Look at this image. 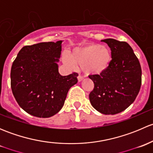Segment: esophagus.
Here are the masks:
<instances>
[{
	"instance_id": "esophagus-1",
	"label": "esophagus",
	"mask_w": 153,
	"mask_h": 153,
	"mask_svg": "<svg viewBox=\"0 0 153 153\" xmlns=\"http://www.w3.org/2000/svg\"><path fill=\"white\" fill-rule=\"evenodd\" d=\"M83 79H84V77L82 76V75H78V82H81V81H83Z\"/></svg>"
}]
</instances>
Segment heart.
Masks as SVG:
<instances>
[{
    "mask_svg": "<svg viewBox=\"0 0 153 153\" xmlns=\"http://www.w3.org/2000/svg\"><path fill=\"white\" fill-rule=\"evenodd\" d=\"M62 61L70 67H82L88 75H101L108 69L112 61L109 48L97 44H89L72 49L69 55L64 53Z\"/></svg>",
    "mask_w": 153,
    "mask_h": 153,
    "instance_id": "b5f03b06",
    "label": "heart"
}]
</instances>
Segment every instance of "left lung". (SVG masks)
Instances as JSON below:
<instances>
[{
	"label": "left lung",
	"instance_id": "1",
	"mask_svg": "<svg viewBox=\"0 0 153 153\" xmlns=\"http://www.w3.org/2000/svg\"><path fill=\"white\" fill-rule=\"evenodd\" d=\"M112 52L109 68L101 75H89L94 89L89 93L92 106L104 115H115L134 102L141 85V68L132 47L112 38L102 40Z\"/></svg>",
	"mask_w": 153,
	"mask_h": 153
}]
</instances>
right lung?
Wrapping results in <instances>:
<instances>
[{
	"instance_id": "1",
	"label": "right lung",
	"mask_w": 153,
	"mask_h": 153,
	"mask_svg": "<svg viewBox=\"0 0 153 153\" xmlns=\"http://www.w3.org/2000/svg\"><path fill=\"white\" fill-rule=\"evenodd\" d=\"M63 41L25 46L11 69V88L25 112L38 118H49L64 104L68 91L78 82V73L62 76L58 72Z\"/></svg>"
}]
</instances>
